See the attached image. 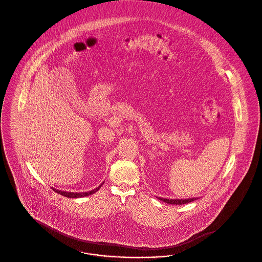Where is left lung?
I'll return each instance as SVG.
<instances>
[{
  "mask_svg": "<svg viewBox=\"0 0 262 262\" xmlns=\"http://www.w3.org/2000/svg\"><path fill=\"white\" fill-rule=\"evenodd\" d=\"M163 202H166L168 204H185L188 202H194L196 199H187V200H167V199H160Z\"/></svg>",
  "mask_w": 262,
  "mask_h": 262,
  "instance_id": "obj_1",
  "label": "left lung"
}]
</instances>
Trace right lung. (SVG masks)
Listing matches in <instances>:
<instances>
[{
    "label": "right lung",
    "mask_w": 262,
    "mask_h": 262,
    "mask_svg": "<svg viewBox=\"0 0 262 262\" xmlns=\"http://www.w3.org/2000/svg\"><path fill=\"white\" fill-rule=\"evenodd\" d=\"M103 184V182L101 183V185L99 187H97L96 189L94 190H91V191H86V192H67V191H62V190H59V189H55L54 190L59 193L60 195H63L66 198H71V199H79V198H83V196H89L95 192H97L100 188H101V185Z\"/></svg>",
    "instance_id": "add662e5"
}]
</instances>
